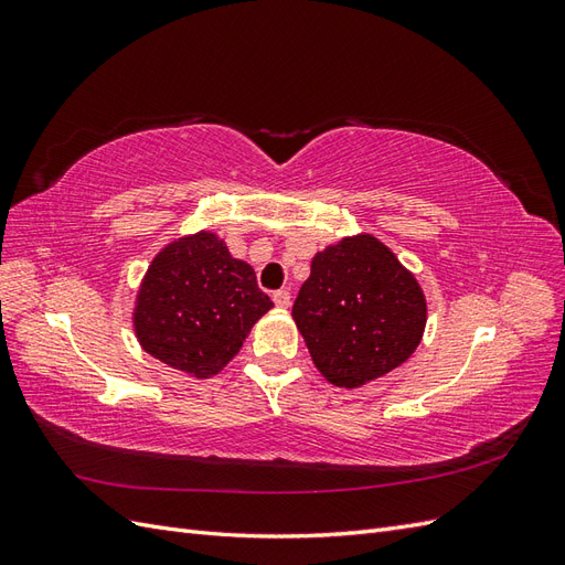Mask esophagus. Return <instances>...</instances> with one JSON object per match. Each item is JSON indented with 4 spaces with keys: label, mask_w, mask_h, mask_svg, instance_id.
<instances>
[{
    "label": "esophagus",
    "mask_w": 565,
    "mask_h": 565,
    "mask_svg": "<svg viewBox=\"0 0 565 565\" xmlns=\"http://www.w3.org/2000/svg\"><path fill=\"white\" fill-rule=\"evenodd\" d=\"M273 301H276L278 309H287V306H289V292H287V289H278V292H273Z\"/></svg>",
    "instance_id": "obj_1"
}]
</instances>
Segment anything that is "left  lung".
<instances>
[{
  "label": "left lung",
  "mask_w": 565,
  "mask_h": 565,
  "mask_svg": "<svg viewBox=\"0 0 565 565\" xmlns=\"http://www.w3.org/2000/svg\"><path fill=\"white\" fill-rule=\"evenodd\" d=\"M292 318L322 377L358 388L415 353L426 328V299L398 256L361 233L313 256Z\"/></svg>",
  "instance_id": "obj_1"
}]
</instances>
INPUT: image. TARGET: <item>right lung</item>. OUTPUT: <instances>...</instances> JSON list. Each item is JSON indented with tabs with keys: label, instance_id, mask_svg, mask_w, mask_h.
<instances>
[{
	"label": "right lung",
	"instance_id": "right-lung-1",
	"mask_svg": "<svg viewBox=\"0 0 565 565\" xmlns=\"http://www.w3.org/2000/svg\"><path fill=\"white\" fill-rule=\"evenodd\" d=\"M270 309L254 268L233 259L216 233L200 231L150 262L131 320L146 353L207 380L233 361L252 324Z\"/></svg>",
	"mask_w": 565,
	"mask_h": 565
}]
</instances>
